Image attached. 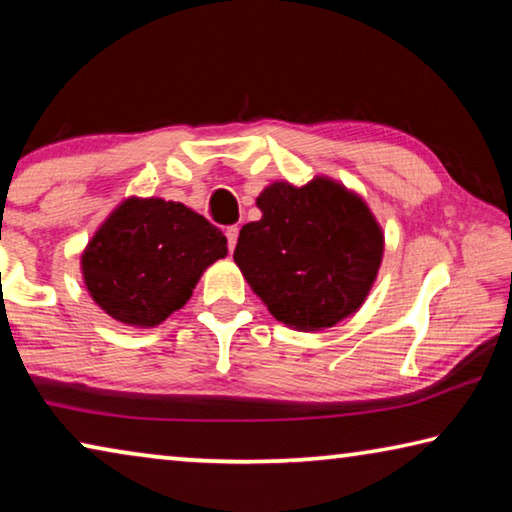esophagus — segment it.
Returning a JSON list of instances; mask_svg holds the SVG:
<instances>
[{
  "label": "esophagus",
  "instance_id": "obj_1",
  "mask_svg": "<svg viewBox=\"0 0 512 512\" xmlns=\"http://www.w3.org/2000/svg\"><path fill=\"white\" fill-rule=\"evenodd\" d=\"M225 237H228V250L232 253V250H235V246H237V237H239L237 225H230V228L225 230Z\"/></svg>",
  "mask_w": 512,
  "mask_h": 512
}]
</instances>
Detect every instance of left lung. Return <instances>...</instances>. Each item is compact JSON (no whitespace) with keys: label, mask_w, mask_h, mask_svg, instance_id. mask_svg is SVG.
<instances>
[{"label":"left lung","mask_w":512,"mask_h":512,"mask_svg":"<svg viewBox=\"0 0 512 512\" xmlns=\"http://www.w3.org/2000/svg\"><path fill=\"white\" fill-rule=\"evenodd\" d=\"M262 219L239 232L235 262L268 311L318 332L352 316L375 282L384 232L363 198L332 178L268 185Z\"/></svg>","instance_id":"8db88e82"}]
</instances>
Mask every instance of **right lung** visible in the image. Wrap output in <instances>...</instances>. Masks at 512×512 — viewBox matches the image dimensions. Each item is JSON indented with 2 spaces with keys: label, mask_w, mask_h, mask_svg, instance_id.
Returning a JSON list of instances; mask_svg holds the SVG:
<instances>
[{
  "label": "right lung",
  "mask_w": 512,
  "mask_h": 512,
  "mask_svg": "<svg viewBox=\"0 0 512 512\" xmlns=\"http://www.w3.org/2000/svg\"><path fill=\"white\" fill-rule=\"evenodd\" d=\"M228 255L205 216L164 198H126L81 255L92 300L110 318L155 327L185 307L203 271Z\"/></svg>",
  "instance_id": "add662e5"
}]
</instances>
